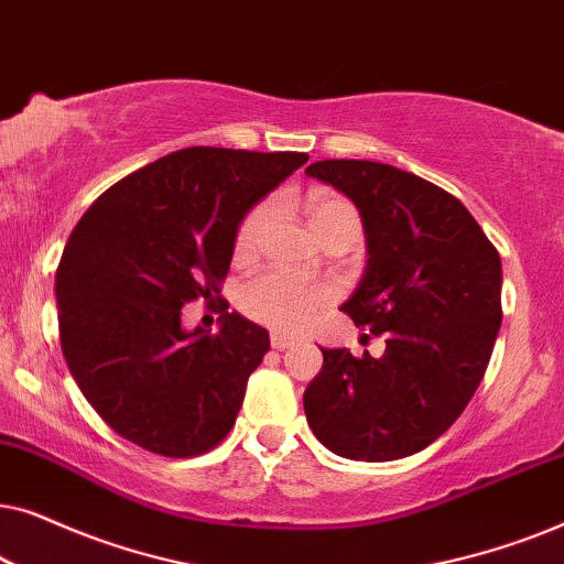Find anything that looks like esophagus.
Returning a JSON list of instances; mask_svg holds the SVG:
<instances>
[{
    "instance_id": "1",
    "label": "esophagus",
    "mask_w": 564,
    "mask_h": 564,
    "mask_svg": "<svg viewBox=\"0 0 564 564\" xmlns=\"http://www.w3.org/2000/svg\"><path fill=\"white\" fill-rule=\"evenodd\" d=\"M269 341H272V349H276V351H284V349H290V346H295V344H297V338H295V336H290V334H282V330H274V334H272V338H269Z\"/></svg>"
}]
</instances>
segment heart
Wrapping results in <instances>:
<instances>
[{
	"instance_id": "heart-1",
	"label": "heart",
	"mask_w": 564,
	"mask_h": 564,
	"mask_svg": "<svg viewBox=\"0 0 564 564\" xmlns=\"http://www.w3.org/2000/svg\"><path fill=\"white\" fill-rule=\"evenodd\" d=\"M305 207L307 220H311V228L318 236V241L323 236L334 234V230H354V234L359 230L357 207L346 197L336 195V192H307ZM269 223H272V203H259L246 213L234 241L238 259H249L261 249ZM328 300L330 290L323 288V284L297 282L290 274L276 272V269L257 274L238 292V305L246 315L267 323V326L292 330L305 328L328 305Z\"/></svg>"
}]
</instances>
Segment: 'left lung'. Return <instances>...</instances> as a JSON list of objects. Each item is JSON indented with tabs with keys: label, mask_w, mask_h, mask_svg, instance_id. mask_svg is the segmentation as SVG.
<instances>
[{
	"label": "left lung",
	"mask_w": 564,
	"mask_h": 564,
	"mask_svg": "<svg viewBox=\"0 0 564 564\" xmlns=\"http://www.w3.org/2000/svg\"><path fill=\"white\" fill-rule=\"evenodd\" d=\"M305 172L359 207L369 261L341 311L388 344L380 359L321 349L307 423L338 457H411L459 419L488 369L503 321L498 249L457 197L403 169L328 159Z\"/></svg>",
	"instance_id": "left-lung-1"
}]
</instances>
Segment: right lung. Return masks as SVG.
Wrapping results in <instances>:
<instances>
[{"mask_svg": "<svg viewBox=\"0 0 564 564\" xmlns=\"http://www.w3.org/2000/svg\"><path fill=\"white\" fill-rule=\"evenodd\" d=\"M305 161L192 145L122 176L76 223L56 269L61 351L122 438L197 457L234 429L269 334L223 300L218 334H187L182 307L220 295L238 223Z\"/></svg>", "mask_w": 564, "mask_h": 564, "instance_id": "1", "label": "right lung"}]
</instances>
